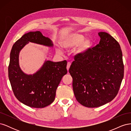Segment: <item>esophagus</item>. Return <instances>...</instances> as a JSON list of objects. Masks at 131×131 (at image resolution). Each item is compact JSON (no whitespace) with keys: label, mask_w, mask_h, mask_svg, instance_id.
Instances as JSON below:
<instances>
[{"label":"esophagus","mask_w":131,"mask_h":131,"mask_svg":"<svg viewBox=\"0 0 131 131\" xmlns=\"http://www.w3.org/2000/svg\"><path fill=\"white\" fill-rule=\"evenodd\" d=\"M70 65H71L70 62H68V63H67V70H68V72L69 69L70 67Z\"/></svg>","instance_id":"1"}]
</instances>
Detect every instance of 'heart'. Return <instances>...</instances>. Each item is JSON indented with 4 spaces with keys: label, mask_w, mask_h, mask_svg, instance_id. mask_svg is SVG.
Returning <instances> with one entry per match:
<instances>
[{
    "label": "heart",
    "mask_w": 131,
    "mask_h": 131,
    "mask_svg": "<svg viewBox=\"0 0 131 131\" xmlns=\"http://www.w3.org/2000/svg\"><path fill=\"white\" fill-rule=\"evenodd\" d=\"M83 35L78 33L69 34L61 41V46L67 50H70L79 46L77 50V53L82 54L88 51L92 46V42L90 39H84ZM57 53L61 54L63 52L61 49L57 48Z\"/></svg>",
    "instance_id": "b5f03b06"
}]
</instances>
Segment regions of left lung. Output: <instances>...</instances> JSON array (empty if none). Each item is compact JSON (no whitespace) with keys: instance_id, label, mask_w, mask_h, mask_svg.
<instances>
[{"instance_id":"obj_1","label":"left lung","mask_w":131,"mask_h":131,"mask_svg":"<svg viewBox=\"0 0 131 131\" xmlns=\"http://www.w3.org/2000/svg\"><path fill=\"white\" fill-rule=\"evenodd\" d=\"M98 35L100 43L75 56L69 69L75 97L88 108L112 101L118 93L124 74L119 43L106 32Z\"/></svg>"}]
</instances>
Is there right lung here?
<instances>
[{
    "label": "right lung",
    "instance_id": "1",
    "mask_svg": "<svg viewBox=\"0 0 131 131\" xmlns=\"http://www.w3.org/2000/svg\"><path fill=\"white\" fill-rule=\"evenodd\" d=\"M29 42L53 46L52 41L40 31H30L23 35L15 42L11 50L9 78L13 92L19 102L31 108H42L54 101L57 87L67 73V62L46 61L35 74L24 73L19 66V53Z\"/></svg>",
    "mask_w": 131,
    "mask_h": 131
}]
</instances>
